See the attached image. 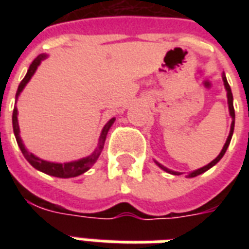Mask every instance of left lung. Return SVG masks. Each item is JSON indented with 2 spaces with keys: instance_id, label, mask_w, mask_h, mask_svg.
Masks as SVG:
<instances>
[{
  "instance_id": "left-lung-1",
  "label": "left lung",
  "mask_w": 249,
  "mask_h": 249,
  "mask_svg": "<svg viewBox=\"0 0 249 249\" xmlns=\"http://www.w3.org/2000/svg\"><path fill=\"white\" fill-rule=\"evenodd\" d=\"M222 80H224V84H225V88H226V90H228V102H229V109H230V115H231L232 117V123H231V129H230V134H229L228 137V140H226V143H225L224 148H222V151L220 152V155L217 156L216 159L213 160V161H211V163L208 164V165H205L203 166V168H200V169H197L195 170V172H193V173H190L187 177H196V176H199V174L201 173H204L205 170H208L209 168H212L213 165H216L218 161H220L221 159H222V156L225 155V152H226V150H228L229 147V144H230V141H231V137H232V132H234V124H235V111H234V105H232V93H231V89H230V85H229L228 83V80H226V76H222ZM161 168V169L166 170V172H169V173L172 174H181V173H177V172H173V170H169V169H166L165 166L163 165H160L159 163H156Z\"/></svg>"
}]
</instances>
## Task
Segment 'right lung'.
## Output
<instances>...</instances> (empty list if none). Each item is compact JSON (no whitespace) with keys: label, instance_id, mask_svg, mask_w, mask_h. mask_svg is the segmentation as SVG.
Segmentation results:
<instances>
[{"label":"right lung","instance_id":"obj_1","mask_svg":"<svg viewBox=\"0 0 249 249\" xmlns=\"http://www.w3.org/2000/svg\"><path fill=\"white\" fill-rule=\"evenodd\" d=\"M46 58L45 54H40V55L37 56L36 59L33 60L32 64L29 66V70L27 72V75L24 76V79L21 80L19 86H18V91L15 98L18 99L19 97V94L23 89H24V86L27 85L31 77L33 76V73L36 72L37 67L40 66L41 60H44ZM113 121L115 119H111V120L105 125V128L102 130L101 137H99V146L95 151L91 154L88 158H84V159H80L77 161H71V163H64V164H58V163H50V161H45V160L38 159L37 156H35L33 154L28 152L25 150L24 144L21 142L20 136H19V125H18V109L17 107H14L13 111V128H14V134H15V138H17L18 146L20 147L21 152H23V155L27 160H28V163L33 166V168H36V169L41 170V172H44V173L49 174V176H54V177H59V178H70V177H76V176H80V174L85 173L86 170L89 169L90 166L93 165L97 159L101 155L102 150H103V146H105V141H106V136H107V133H108V129L111 128V125L113 124Z\"/></svg>","mask_w":249,"mask_h":249}]
</instances>
